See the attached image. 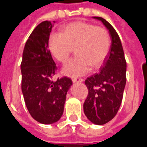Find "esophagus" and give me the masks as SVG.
<instances>
[{
  "mask_svg": "<svg viewBox=\"0 0 147 147\" xmlns=\"http://www.w3.org/2000/svg\"><path fill=\"white\" fill-rule=\"evenodd\" d=\"M72 81H73V82H82L84 80L82 78H73L72 79Z\"/></svg>",
  "mask_w": 147,
  "mask_h": 147,
  "instance_id": "1",
  "label": "esophagus"
}]
</instances>
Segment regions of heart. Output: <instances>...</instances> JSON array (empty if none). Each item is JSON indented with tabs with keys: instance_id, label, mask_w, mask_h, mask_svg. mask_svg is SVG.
Here are the masks:
<instances>
[{
	"instance_id": "obj_1",
	"label": "heart",
	"mask_w": 147,
	"mask_h": 147,
	"mask_svg": "<svg viewBox=\"0 0 147 147\" xmlns=\"http://www.w3.org/2000/svg\"><path fill=\"white\" fill-rule=\"evenodd\" d=\"M111 38L104 27L92 23L75 21L63 26L60 34L53 33L48 39V48L57 61L65 63L75 50L76 57L62 69L66 76L76 78L90 69L100 68L109 55Z\"/></svg>"
}]
</instances>
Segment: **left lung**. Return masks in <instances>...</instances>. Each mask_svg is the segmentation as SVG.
Masks as SVG:
<instances>
[{"instance_id":"8db88e82","label":"left lung","mask_w":147,"mask_h":147,"mask_svg":"<svg viewBox=\"0 0 147 147\" xmlns=\"http://www.w3.org/2000/svg\"><path fill=\"white\" fill-rule=\"evenodd\" d=\"M93 18L100 20L108 28L112 44L100 71L85 80L88 93L83 108L90 121L103 125L115 117L120 107L127 81V63L120 38L114 28L102 17Z\"/></svg>"}]
</instances>
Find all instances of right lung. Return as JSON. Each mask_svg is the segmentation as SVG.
Segmentation results:
<instances>
[{
    "instance_id": "obj_1",
    "label": "right lung",
    "mask_w": 147,
    "mask_h": 147,
    "mask_svg": "<svg viewBox=\"0 0 147 147\" xmlns=\"http://www.w3.org/2000/svg\"><path fill=\"white\" fill-rule=\"evenodd\" d=\"M52 27L47 20L36 26L26 42L20 65L27 109L32 118L42 124H51L62 117L66 93L73 84L67 77L52 81L57 69L48 49Z\"/></svg>"
}]
</instances>
